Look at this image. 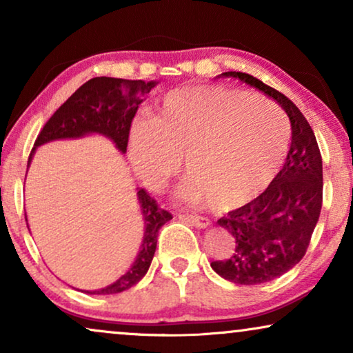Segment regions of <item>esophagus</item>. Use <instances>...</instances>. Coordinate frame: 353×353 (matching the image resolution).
Segmentation results:
<instances>
[{
  "label": "esophagus",
  "instance_id": "1",
  "mask_svg": "<svg viewBox=\"0 0 353 353\" xmlns=\"http://www.w3.org/2000/svg\"><path fill=\"white\" fill-rule=\"evenodd\" d=\"M178 219H180L181 221H186V223H190L192 226H196V228H207V226L210 225V220L207 219V216L180 214V215H178Z\"/></svg>",
  "mask_w": 353,
  "mask_h": 353
}]
</instances>
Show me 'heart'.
Listing matches in <instances>:
<instances>
[{
  "label": "heart",
  "mask_w": 353,
  "mask_h": 353,
  "mask_svg": "<svg viewBox=\"0 0 353 353\" xmlns=\"http://www.w3.org/2000/svg\"><path fill=\"white\" fill-rule=\"evenodd\" d=\"M291 127L278 105L226 86H185L157 103V117L130 127V157L139 178L157 186L180 167L183 199L230 210L267 190L281 170Z\"/></svg>",
  "instance_id": "b5f03b06"
}]
</instances>
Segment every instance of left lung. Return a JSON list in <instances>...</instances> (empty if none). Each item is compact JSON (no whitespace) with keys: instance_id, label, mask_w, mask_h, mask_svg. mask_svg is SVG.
<instances>
[{"instance_id":"obj_1","label":"left lung","mask_w":353,"mask_h":353,"mask_svg":"<svg viewBox=\"0 0 353 353\" xmlns=\"http://www.w3.org/2000/svg\"><path fill=\"white\" fill-rule=\"evenodd\" d=\"M239 79L276 101L291 120L286 162L262 194L216 221L236 241L230 259L210 267L231 283L252 286L288 273L307 252L323 204V161L315 133L297 105L278 90L243 72Z\"/></svg>"}]
</instances>
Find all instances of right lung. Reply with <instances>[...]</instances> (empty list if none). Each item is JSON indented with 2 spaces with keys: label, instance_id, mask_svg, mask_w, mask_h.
Here are the masks:
<instances>
[{
  "label": "right lung",
  "instance_id": "right-lung-1",
  "mask_svg": "<svg viewBox=\"0 0 353 353\" xmlns=\"http://www.w3.org/2000/svg\"><path fill=\"white\" fill-rule=\"evenodd\" d=\"M157 83L159 81L154 80H123L112 79V77H94L88 80L45 123L33 144L27 167L30 165L35 149L41 144L54 141V139L81 138L91 133L109 138L115 148L125 154L128 146L130 127H132L138 105ZM137 196L144 220V236L137 260L133 262L132 268L115 283L103 289L85 292L98 294V296L119 294L134 286L148 273L154 252H156L159 230L168 220H172V214L161 209L143 188L138 190Z\"/></svg>",
  "mask_w": 353,
  "mask_h": 353
}]
</instances>
